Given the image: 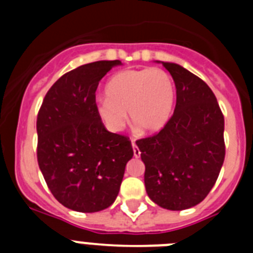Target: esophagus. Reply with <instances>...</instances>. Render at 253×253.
Returning a JSON list of instances; mask_svg holds the SVG:
<instances>
[{"label": "esophagus", "instance_id": "1", "mask_svg": "<svg viewBox=\"0 0 253 253\" xmlns=\"http://www.w3.org/2000/svg\"><path fill=\"white\" fill-rule=\"evenodd\" d=\"M131 147H133V153H134V157H139L140 156V151L139 148L137 147V144L131 140Z\"/></svg>", "mask_w": 253, "mask_h": 253}]
</instances>
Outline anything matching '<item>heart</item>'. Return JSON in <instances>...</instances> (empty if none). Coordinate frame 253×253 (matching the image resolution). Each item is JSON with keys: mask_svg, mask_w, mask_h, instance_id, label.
I'll use <instances>...</instances> for the list:
<instances>
[{"mask_svg": "<svg viewBox=\"0 0 253 253\" xmlns=\"http://www.w3.org/2000/svg\"><path fill=\"white\" fill-rule=\"evenodd\" d=\"M105 97L96 113L110 131L118 133L128 122L144 133H156L167 124L175 104V84L163 69H126L116 73L105 86Z\"/></svg>", "mask_w": 253, "mask_h": 253, "instance_id": "obj_1", "label": "heart"}]
</instances>
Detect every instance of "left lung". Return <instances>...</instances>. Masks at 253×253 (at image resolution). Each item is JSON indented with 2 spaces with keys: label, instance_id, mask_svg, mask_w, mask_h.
Segmentation results:
<instances>
[{
  "label": "left lung",
  "instance_id": "1",
  "mask_svg": "<svg viewBox=\"0 0 253 253\" xmlns=\"http://www.w3.org/2000/svg\"><path fill=\"white\" fill-rule=\"evenodd\" d=\"M176 86L173 115L160 133L137 140L152 202L169 210L202 203L225 156L224 116L210 87L176 63L162 62Z\"/></svg>",
  "mask_w": 253,
  "mask_h": 253
}]
</instances>
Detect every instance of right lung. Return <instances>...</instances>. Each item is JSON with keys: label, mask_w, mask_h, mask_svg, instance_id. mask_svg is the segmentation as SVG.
I'll return each instance as SVG.
<instances>
[{"label": "right lung", "mask_w": 253, "mask_h": 253, "mask_svg": "<svg viewBox=\"0 0 253 253\" xmlns=\"http://www.w3.org/2000/svg\"><path fill=\"white\" fill-rule=\"evenodd\" d=\"M120 60H99L63 75L37 119L38 163L53 196L68 209L95 213L119 194L133 157L128 137L106 130L96 113L99 82Z\"/></svg>", "instance_id": "add662e5"}]
</instances>
